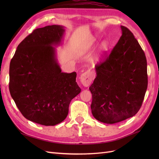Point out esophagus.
<instances>
[{"label": "esophagus", "mask_w": 159, "mask_h": 159, "mask_svg": "<svg viewBox=\"0 0 159 159\" xmlns=\"http://www.w3.org/2000/svg\"><path fill=\"white\" fill-rule=\"evenodd\" d=\"M93 80V74L89 71H86L80 76V81L85 87L89 86Z\"/></svg>", "instance_id": "34e87169"}]
</instances>
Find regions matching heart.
Instances as JSON below:
<instances>
[{"mask_svg":"<svg viewBox=\"0 0 159 159\" xmlns=\"http://www.w3.org/2000/svg\"><path fill=\"white\" fill-rule=\"evenodd\" d=\"M95 38H93L92 39H90L88 42H87L86 43H85L84 44V49L85 50H88L90 48H91L93 46V45L94 44V42H95ZM107 43L106 42H103L101 44L100 46H99V52H104L105 50L107 48Z\"/></svg>","mask_w":159,"mask_h":159,"instance_id":"1","label":"heart"}]
</instances>
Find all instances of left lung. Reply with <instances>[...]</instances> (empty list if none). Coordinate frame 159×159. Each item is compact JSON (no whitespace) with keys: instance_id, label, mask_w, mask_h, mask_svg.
<instances>
[{"instance_id":"8db88e82","label":"left lung","mask_w":159,"mask_h":159,"mask_svg":"<svg viewBox=\"0 0 159 159\" xmlns=\"http://www.w3.org/2000/svg\"><path fill=\"white\" fill-rule=\"evenodd\" d=\"M122 35L105 61L96 65L89 87L91 113L98 121L113 124L140 109L148 85L145 54L133 34L121 26Z\"/></svg>"}]
</instances>
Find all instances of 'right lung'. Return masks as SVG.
<instances>
[{"instance_id":"add662e5","label":"right lung","mask_w":159,"mask_h":159,"mask_svg":"<svg viewBox=\"0 0 159 159\" xmlns=\"http://www.w3.org/2000/svg\"><path fill=\"white\" fill-rule=\"evenodd\" d=\"M65 27L37 28L17 47L11 61L9 90L23 116L45 126L66 118L72 99L81 92L75 72L61 71L55 47L62 44Z\"/></svg>"}]
</instances>
